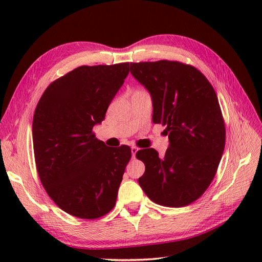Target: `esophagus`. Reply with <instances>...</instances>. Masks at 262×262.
Here are the masks:
<instances>
[{"mask_svg":"<svg viewBox=\"0 0 262 262\" xmlns=\"http://www.w3.org/2000/svg\"><path fill=\"white\" fill-rule=\"evenodd\" d=\"M132 157L135 159V157H136V153H137V151H138V148L136 147V146H132Z\"/></svg>","mask_w":262,"mask_h":262,"instance_id":"34e87169","label":"esophagus"}]
</instances>
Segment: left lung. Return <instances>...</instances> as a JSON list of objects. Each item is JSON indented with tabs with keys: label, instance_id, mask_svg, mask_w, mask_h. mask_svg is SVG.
<instances>
[{
	"label": "left lung",
	"instance_id": "left-lung-1",
	"mask_svg": "<svg viewBox=\"0 0 262 262\" xmlns=\"http://www.w3.org/2000/svg\"><path fill=\"white\" fill-rule=\"evenodd\" d=\"M130 73L151 94L153 122L166 127L170 141L163 158L154 148L136 153L145 164L138 183L159 205H190L209 187L224 152L225 125L214 88L196 68L177 60L130 63Z\"/></svg>",
	"mask_w": 262,
	"mask_h": 262
}]
</instances>
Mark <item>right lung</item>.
<instances>
[{"label":"right lung","instance_id":"1","mask_svg":"<svg viewBox=\"0 0 262 262\" xmlns=\"http://www.w3.org/2000/svg\"><path fill=\"white\" fill-rule=\"evenodd\" d=\"M128 73L129 63L80 66L51 83L36 107L32 141L39 179L60 209L79 219H99L116 205L132 149L108 147L92 129Z\"/></svg>","mask_w":262,"mask_h":262}]
</instances>
